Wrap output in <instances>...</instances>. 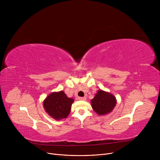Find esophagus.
Returning a JSON list of instances; mask_svg holds the SVG:
<instances>
[{
  "instance_id": "obj_1",
  "label": "esophagus",
  "mask_w": 160,
  "mask_h": 160,
  "mask_svg": "<svg viewBox=\"0 0 160 160\" xmlns=\"http://www.w3.org/2000/svg\"><path fill=\"white\" fill-rule=\"evenodd\" d=\"M78 99L80 100H86V97H79Z\"/></svg>"
}]
</instances>
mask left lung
Listing matches in <instances>:
<instances>
[{
    "label": "left lung",
    "mask_w": 160,
    "mask_h": 160,
    "mask_svg": "<svg viewBox=\"0 0 160 160\" xmlns=\"http://www.w3.org/2000/svg\"><path fill=\"white\" fill-rule=\"evenodd\" d=\"M91 107L98 115H106L111 113L117 104L116 97L109 92L98 90L94 98L91 100Z\"/></svg>",
    "instance_id": "obj_1"
}]
</instances>
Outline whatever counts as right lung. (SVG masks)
<instances>
[{
  "label": "right lung",
  "mask_w": 160,
  "mask_h": 160,
  "mask_svg": "<svg viewBox=\"0 0 160 160\" xmlns=\"http://www.w3.org/2000/svg\"><path fill=\"white\" fill-rule=\"evenodd\" d=\"M73 102L74 99L69 98L63 91L52 92L43 100V108L50 117L59 121L69 115Z\"/></svg>",
  "instance_id": "obj_1"
}]
</instances>
